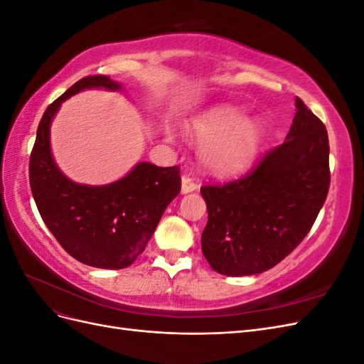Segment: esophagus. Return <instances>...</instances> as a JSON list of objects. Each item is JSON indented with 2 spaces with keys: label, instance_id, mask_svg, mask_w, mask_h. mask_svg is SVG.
I'll use <instances>...</instances> for the list:
<instances>
[{
  "label": "esophagus",
  "instance_id": "1",
  "mask_svg": "<svg viewBox=\"0 0 364 364\" xmlns=\"http://www.w3.org/2000/svg\"><path fill=\"white\" fill-rule=\"evenodd\" d=\"M197 190V183L193 182L191 178H188V176H183L182 178V194H188V193H193Z\"/></svg>",
  "mask_w": 364,
  "mask_h": 364
}]
</instances>
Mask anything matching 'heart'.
Segmentation results:
<instances>
[{
  "instance_id": "heart-1",
  "label": "heart",
  "mask_w": 364,
  "mask_h": 364,
  "mask_svg": "<svg viewBox=\"0 0 364 364\" xmlns=\"http://www.w3.org/2000/svg\"><path fill=\"white\" fill-rule=\"evenodd\" d=\"M186 130L196 144L203 147L205 167L217 176H232L247 168L266 138L261 121H249L245 111L228 105L196 115ZM167 136L173 135L168 132Z\"/></svg>"
}]
</instances>
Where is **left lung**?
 Here are the masks:
<instances>
[{"mask_svg":"<svg viewBox=\"0 0 364 364\" xmlns=\"http://www.w3.org/2000/svg\"><path fill=\"white\" fill-rule=\"evenodd\" d=\"M323 123L301 98L285 141L243 179L202 186V252L213 270L249 277L277 266L310 232L329 188Z\"/></svg>","mask_w":364,"mask_h":364,"instance_id":"left-lung-1","label":"left lung"}]
</instances>
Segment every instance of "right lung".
Segmentation results:
<instances>
[{
    "mask_svg": "<svg viewBox=\"0 0 364 364\" xmlns=\"http://www.w3.org/2000/svg\"><path fill=\"white\" fill-rule=\"evenodd\" d=\"M85 90L121 92L124 86L106 75L85 77L47 107L30 156L31 194L43 223L73 258L119 270L144 252L164 211L181 193L179 167L138 162L124 178L106 185L67 178L53 158L51 123L62 103Z\"/></svg>",
    "mask_w": 364,
    "mask_h": 364,
    "instance_id": "right-lung-1",
    "label": "right lung"
}]
</instances>
